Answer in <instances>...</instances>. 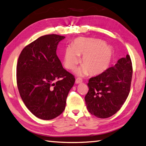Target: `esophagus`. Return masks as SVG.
Returning a JSON list of instances; mask_svg holds the SVG:
<instances>
[{"label": "esophagus", "instance_id": "obj_1", "mask_svg": "<svg viewBox=\"0 0 146 146\" xmlns=\"http://www.w3.org/2000/svg\"><path fill=\"white\" fill-rule=\"evenodd\" d=\"M82 78H77L76 79L75 83H76V84H80V83H82Z\"/></svg>", "mask_w": 146, "mask_h": 146}]
</instances>
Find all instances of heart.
<instances>
[{"label":"heart","instance_id":"heart-1","mask_svg":"<svg viewBox=\"0 0 146 146\" xmlns=\"http://www.w3.org/2000/svg\"><path fill=\"white\" fill-rule=\"evenodd\" d=\"M82 56L80 67L75 70L79 76L101 73L107 69L113 56V50L104 40L89 38H77L71 47H66L64 54V65L68 70H73L80 62Z\"/></svg>","mask_w":146,"mask_h":146}]
</instances>
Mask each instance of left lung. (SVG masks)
<instances>
[{
    "label": "left lung",
    "mask_w": 146,
    "mask_h": 146,
    "mask_svg": "<svg viewBox=\"0 0 146 146\" xmlns=\"http://www.w3.org/2000/svg\"><path fill=\"white\" fill-rule=\"evenodd\" d=\"M132 73V61L127 54L114 66L90 78L85 97L88 112L99 118H109L118 112L129 94Z\"/></svg>",
    "instance_id": "obj_1"
}]
</instances>
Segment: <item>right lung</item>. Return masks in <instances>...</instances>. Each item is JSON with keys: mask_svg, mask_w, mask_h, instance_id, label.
I'll return each instance as SVG.
<instances>
[{"mask_svg": "<svg viewBox=\"0 0 146 146\" xmlns=\"http://www.w3.org/2000/svg\"><path fill=\"white\" fill-rule=\"evenodd\" d=\"M65 38L56 34L39 37L22 50L16 67L20 96L30 112L48 120L63 112L75 78L64 70L56 54Z\"/></svg>", "mask_w": 146, "mask_h": 146, "instance_id": "obj_1", "label": "right lung"}]
</instances>
